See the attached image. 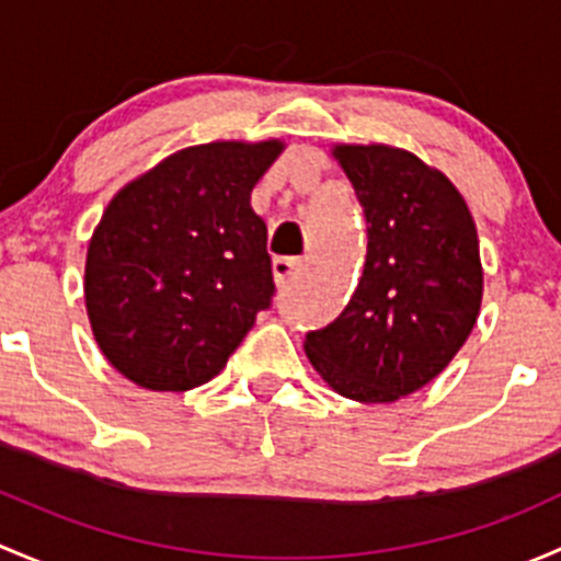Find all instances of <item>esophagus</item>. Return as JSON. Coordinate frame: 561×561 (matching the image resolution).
Returning <instances> with one entry per match:
<instances>
[{"instance_id":"obj_1","label":"esophagus","mask_w":561,"mask_h":561,"mask_svg":"<svg viewBox=\"0 0 561 561\" xmlns=\"http://www.w3.org/2000/svg\"><path fill=\"white\" fill-rule=\"evenodd\" d=\"M299 273H302V259L280 256L273 262V275H275V283H278V286H288V283L297 278Z\"/></svg>"}]
</instances>
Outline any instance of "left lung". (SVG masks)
I'll use <instances>...</instances> for the list:
<instances>
[{"instance_id": "1", "label": "left lung", "mask_w": 561, "mask_h": 561, "mask_svg": "<svg viewBox=\"0 0 561 561\" xmlns=\"http://www.w3.org/2000/svg\"><path fill=\"white\" fill-rule=\"evenodd\" d=\"M367 218L359 286L305 354L337 394L397 402L448 367L481 313L483 267L465 196L405 148L334 146Z\"/></svg>"}]
</instances>
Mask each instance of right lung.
I'll list each match as a JSON object with an SVG mask.
<instances>
[{"label": "right lung", "instance_id": "right-lung-1", "mask_svg": "<svg viewBox=\"0 0 561 561\" xmlns=\"http://www.w3.org/2000/svg\"><path fill=\"white\" fill-rule=\"evenodd\" d=\"M283 140H216L126 183L85 253V313L105 359L151 391L216 378L275 294L251 192Z\"/></svg>", "mask_w": 561, "mask_h": 561}]
</instances>
